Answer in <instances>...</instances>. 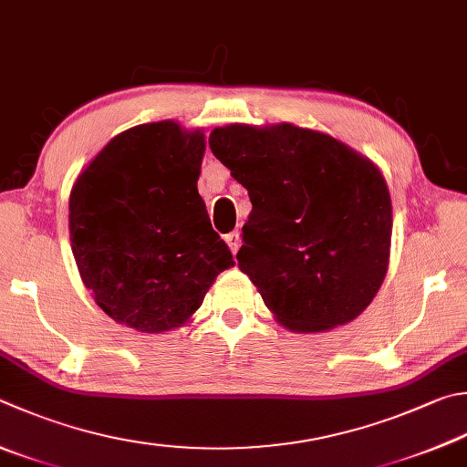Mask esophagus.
I'll list each match as a JSON object with an SVG mask.
<instances>
[{
  "instance_id": "esophagus-1",
  "label": "esophagus",
  "mask_w": 467,
  "mask_h": 467,
  "mask_svg": "<svg viewBox=\"0 0 467 467\" xmlns=\"http://www.w3.org/2000/svg\"><path fill=\"white\" fill-rule=\"evenodd\" d=\"M225 242H227V245H230V250H232V254L235 256V252H237V248H240V232H230L225 235Z\"/></svg>"
}]
</instances>
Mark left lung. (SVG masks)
Listing matches in <instances>:
<instances>
[{"instance_id":"8db88e82","label":"left lung","mask_w":467,"mask_h":467,"mask_svg":"<svg viewBox=\"0 0 467 467\" xmlns=\"http://www.w3.org/2000/svg\"><path fill=\"white\" fill-rule=\"evenodd\" d=\"M211 152L248 189L237 266L290 331H327L372 303L389 270L392 203L372 161L321 131L232 124Z\"/></svg>"}]
</instances>
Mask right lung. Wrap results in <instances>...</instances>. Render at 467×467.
Masks as SVG:
<instances>
[{"instance_id": "add662e5", "label": "right lung", "mask_w": 467, "mask_h": 467, "mask_svg": "<svg viewBox=\"0 0 467 467\" xmlns=\"http://www.w3.org/2000/svg\"><path fill=\"white\" fill-rule=\"evenodd\" d=\"M205 136L177 121L121 131L78 174L68 232L78 275L113 321L140 333L191 319L232 252L197 191Z\"/></svg>"}]
</instances>
